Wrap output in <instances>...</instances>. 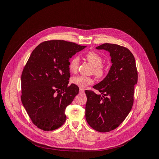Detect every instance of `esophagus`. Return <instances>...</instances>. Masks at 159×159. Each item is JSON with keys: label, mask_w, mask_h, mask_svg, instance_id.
I'll return each instance as SVG.
<instances>
[{"label": "esophagus", "mask_w": 159, "mask_h": 159, "mask_svg": "<svg viewBox=\"0 0 159 159\" xmlns=\"http://www.w3.org/2000/svg\"><path fill=\"white\" fill-rule=\"evenodd\" d=\"M84 89L83 88H80V93H84Z\"/></svg>", "instance_id": "obj_1"}]
</instances>
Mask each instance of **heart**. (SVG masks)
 Instances as JSON below:
<instances>
[{
  "label": "heart",
  "instance_id": "heart-1",
  "mask_svg": "<svg viewBox=\"0 0 159 159\" xmlns=\"http://www.w3.org/2000/svg\"><path fill=\"white\" fill-rule=\"evenodd\" d=\"M85 58L89 63L93 66V69L92 70L93 73L98 77V78H102L105 76L107 72V67L104 64H103V57L99 55L98 53L94 51H89L86 53ZM80 58L78 56H74L70 59L68 68L71 72L77 71L79 67ZM71 81L72 84L78 86L80 88H85L88 85L93 84L94 80L91 77H88L84 75H76L74 76L71 78Z\"/></svg>",
  "mask_w": 159,
  "mask_h": 159
}]
</instances>
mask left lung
Returning a JSON list of instances; mask_svg holds the SVG:
<instances>
[{"instance_id":"left-lung-1","label":"left lung","mask_w":159,"mask_h":159,"mask_svg":"<svg viewBox=\"0 0 159 159\" xmlns=\"http://www.w3.org/2000/svg\"><path fill=\"white\" fill-rule=\"evenodd\" d=\"M110 53L112 66L107 75L93 88L85 90V118L95 131L105 133L118 127L132 109L138 74L134 56L127 48L105 43L98 47Z\"/></svg>"}]
</instances>
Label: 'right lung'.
Listing matches in <instances>:
<instances>
[{
	"label": "right lung",
	"mask_w": 159,
	"mask_h": 159,
	"mask_svg": "<svg viewBox=\"0 0 159 159\" xmlns=\"http://www.w3.org/2000/svg\"><path fill=\"white\" fill-rule=\"evenodd\" d=\"M86 46L60 40L43 42L36 47L21 75V101L31 121L43 131L60 127L66 108L79 88L68 85L69 60Z\"/></svg>",
	"instance_id": "1"
}]
</instances>
